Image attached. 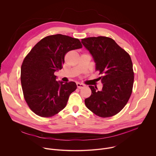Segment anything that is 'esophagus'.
<instances>
[{"label": "esophagus", "instance_id": "1", "mask_svg": "<svg viewBox=\"0 0 156 156\" xmlns=\"http://www.w3.org/2000/svg\"><path fill=\"white\" fill-rule=\"evenodd\" d=\"M76 86H77V87L78 89H81V88H83L84 86V85L83 84H81L80 83H76Z\"/></svg>", "mask_w": 156, "mask_h": 156}]
</instances>
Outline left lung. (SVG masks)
Here are the masks:
<instances>
[{
    "label": "left lung",
    "instance_id": "obj_1",
    "mask_svg": "<svg viewBox=\"0 0 156 156\" xmlns=\"http://www.w3.org/2000/svg\"><path fill=\"white\" fill-rule=\"evenodd\" d=\"M81 42L93 55L103 84L101 91L89 86L92 93L84 100L85 105L100 117L114 116L123 108L132 93L134 72L131 57L110 37H90Z\"/></svg>",
    "mask_w": 156,
    "mask_h": 156
}]
</instances>
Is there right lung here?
<instances>
[{"label": "right lung", "mask_w": 156, "mask_h": 156, "mask_svg": "<svg viewBox=\"0 0 156 156\" xmlns=\"http://www.w3.org/2000/svg\"><path fill=\"white\" fill-rule=\"evenodd\" d=\"M82 47L78 39L51 35L38 42L25 57L21 66V87L25 101L35 114L51 117L65 107L77 86L73 81L57 82L54 72L62 69L66 53Z\"/></svg>", "instance_id": "obj_1"}]
</instances>
